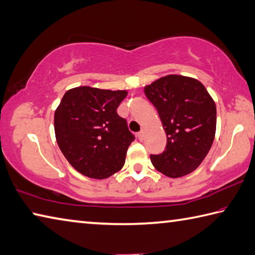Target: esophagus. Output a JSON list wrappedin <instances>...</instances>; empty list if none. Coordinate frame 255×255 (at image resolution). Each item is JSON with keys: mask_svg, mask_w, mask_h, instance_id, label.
I'll return each mask as SVG.
<instances>
[{"mask_svg": "<svg viewBox=\"0 0 255 255\" xmlns=\"http://www.w3.org/2000/svg\"><path fill=\"white\" fill-rule=\"evenodd\" d=\"M137 137H138V139H139L140 141L143 140V137H145V131L141 130V131L138 132V133H137Z\"/></svg>", "mask_w": 255, "mask_h": 255, "instance_id": "34e87169", "label": "esophagus"}]
</instances>
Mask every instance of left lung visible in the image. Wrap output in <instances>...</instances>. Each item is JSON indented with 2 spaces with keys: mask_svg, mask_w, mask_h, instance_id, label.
Instances as JSON below:
<instances>
[{
  "mask_svg": "<svg viewBox=\"0 0 255 255\" xmlns=\"http://www.w3.org/2000/svg\"><path fill=\"white\" fill-rule=\"evenodd\" d=\"M163 124L167 145L150 155L154 167L177 178L195 170L210 151L216 130V106L206 88L194 78L168 75L145 87Z\"/></svg>",
  "mask_w": 255,
  "mask_h": 255,
  "instance_id": "1",
  "label": "left lung"
}]
</instances>
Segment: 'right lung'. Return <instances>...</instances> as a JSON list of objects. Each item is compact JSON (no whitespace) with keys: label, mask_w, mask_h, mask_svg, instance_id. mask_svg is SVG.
Listing matches in <instances>:
<instances>
[{"label":"right lung","mask_w":255,"mask_h":255,"mask_svg":"<svg viewBox=\"0 0 255 255\" xmlns=\"http://www.w3.org/2000/svg\"><path fill=\"white\" fill-rule=\"evenodd\" d=\"M126 90L88 86L68 90L54 113L55 139L73 168L90 178L105 179L123 168L135 140L126 119L117 114Z\"/></svg>","instance_id":"1"}]
</instances>
